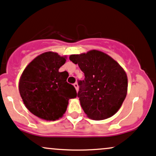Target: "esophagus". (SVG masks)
I'll return each mask as SVG.
<instances>
[{"label":"esophagus","mask_w":156,"mask_h":156,"mask_svg":"<svg viewBox=\"0 0 156 156\" xmlns=\"http://www.w3.org/2000/svg\"><path fill=\"white\" fill-rule=\"evenodd\" d=\"M73 86H74L75 88H76V91H78V89H79V86H78V84L76 83H75L74 84H73Z\"/></svg>","instance_id":"obj_1"}]
</instances>
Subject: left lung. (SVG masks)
I'll list each match as a JSON object with an SVG mask.
<instances>
[{
    "mask_svg": "<svg viewBox=\"0 0 156 156\" xmlns=\"http://www.w3.org/2000/svg\"><path fill=\"white\" fill-rule=\"evenodd\" d=\"M70 60L85 74L77 97L89 119L103 120L119 110L127 93V76L115 59L104 52L90 50L87 53L71 55Z\"/></svg>",
    "mask_w": 156,
    "mask_h": 156,
    "instance_id": "8db88e82",
    "label": "left lung"
}]
</instances>
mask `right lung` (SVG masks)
Wrapping results in <instances>:
<instances>
[{
	"label": "right lung",
	"instance_id": "1",
	"mask_svg": "<svg viewBox=\"0 0 156 156\" xmlns=\"http://www.w3.org/2000/svg\"><path fill=\"white\" fill-rule=\"evenodd\" d=\"M66 56L47 51L35 57L23 71L19 92L28 110L46 121L62 118L69 100L77 96L76 89L66 82L68 73L59 72Z\"/></svg>",
	"mask_w": 156,
	"mask_h": 156
}]
</instances>
